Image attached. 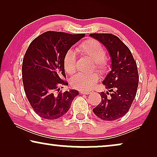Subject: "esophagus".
Here are the masks:
<instances>
[{"mask_svg": "<svg viewBox=\"0 0 157 157\" xmlns=\"http://www.w3.org/2000/svg\"><path fill=\"white\" fill-rule=\"evenodd\" d=\"M80 93L82 94H86V95H87V94H91V91H81Z\"/></svg>", "mask_w": 157, "mask_h": 157, "instance_id": "34e87169", "label": "esophagus"}]
</instances>
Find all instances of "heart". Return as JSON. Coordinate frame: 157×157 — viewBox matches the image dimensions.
Instances as JSON below:
<instances>
[{"instance_id": "b5f03b06", "label": "heart", "mask_w": 157, "mask_h": 157, "mask_svg": "<svg viewBox=\"0 0 157 157\" xmlns=\"http://www.w3.org/2000/svg\"><path fill=\"white\" fill-rule=\"evenodd\" d=\"M78 53L89 57L93 61V69L98 71L100 74H106L109 71L110 65L106 56V49L97 40L89 38L81 43L76 47ZM77 57L73 50H68L64 54L63 65L64 69L68 74H73L76 70ZM98 75L96 72L89 74H78L71 78V85L75 89L86 91L93 88L98 82Z\"/></svg>"}]
</instances>
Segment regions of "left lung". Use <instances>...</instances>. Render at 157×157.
I'll return each mask as SVG.
<instances>
[{
    "label": "left lung",
    "mask_w": 157,
    "mask_h": 157,
    "mask_svg": "<svg viewBox=\"0 0 157 157\" xmlns=\"http://www.w3.org/2000/svg\"><path fill=\"white\" fill-rule=\"evenodd\" d=\"M106 46L111 58V71L103 84L109 91L101 92V101L93 109L104 121H114L124 117L132 106L139 85L136 62L129 48L117 36L111 33H91Z\"/></svg>",
    "instance_id": "left-lung-1"
}]
</instances>
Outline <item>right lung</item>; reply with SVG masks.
I'll use <instances>...</instances> for the list:
<instances>
[{"label": "right lung", "instance_id": "obj_1", "mask_svg": "<svg viewBox=\"0 0 157 157\" xmlns=\"http://www.w3.org/2000/svg\"><path fill=\"white\" fill-rule=\"evenodd\" d=\"M85 34L46 31L36 37L23 59L22 79L26 97L34 111L45 119H59L69 110L76 90L62 92L67 86L64 54Z\"/></svg>", "mask_w": 157, "mask_h": 157}]
</instances>
